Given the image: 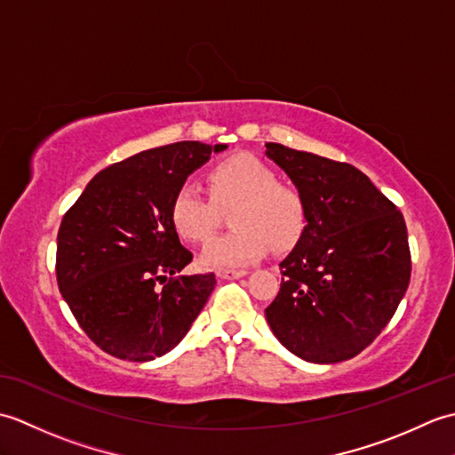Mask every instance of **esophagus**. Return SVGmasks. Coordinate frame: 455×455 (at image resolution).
Listing matches in <instances>:
<instances>
[{
	"label": "esophagus",
	"mask_w": 455,
	"mask_h": 455,
	"mask_svg": "<svg viewBox=\"0 0 455 455\" xmlns=\"http://www.w3.org/2000/svg\"><path fill=\"white\" fill-rule=\"evenodd\" d=\"M248 272L246 269H219L217 275L220 279H238V277H244Z\"/></svg>",
	"instance_id": "obj_1"
}]
</instances>
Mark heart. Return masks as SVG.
Returning <instances> with one entry per match:
<instances>
[{
    "instance_id": "obj_1",
    "label": "heart",
    "mask_w": 455,
    "mask_h": 455,
    "mask_svg": "<svg viewBox=\"0 0 455 455\" xmlns=\"http://www.w3.org/2000/svg\"><path fill=\"white\" fill-rule=\"evenodd\" d=\"M207 193L183 183L170 201V220L188 243H205L215 233L219 207L236 205L230 212L235 230L212 238L201 254L207 267H243L264 258L272 246L279 252L293 248L307 227L301 193L277 183L275 172L248 152L212 164Z\"/></svg>"
}]
</instances>
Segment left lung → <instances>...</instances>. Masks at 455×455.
I'll list each match as a JSON object with an SVG mask.
<instances>
[{
  "label": "left lung",
  "mask_w": 455,
  "mask_h": 455,
  "mask_svg": "<svg viewBox=\"0 0 455 455\" xmlns=\"http://www.w3.org/2000/svg\"><path fill=\"white\" fill-rule=\"evenodd\" d=\"M266 156L291 178L307 209L305 233L279 264L267 324L307 362L350 360L387 326L409 287L403 212L350 164L275 142Z\"/></svg>",
  "instance_id": "1"
}]
</instances>
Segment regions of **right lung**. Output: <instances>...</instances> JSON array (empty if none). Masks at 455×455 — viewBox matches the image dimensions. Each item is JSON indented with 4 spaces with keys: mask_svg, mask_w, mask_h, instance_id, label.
I'll list each match as a JSON object with an SVG mask.
<instances>
[{
    "mask_svg": "<svg viewBox=\"0 0 455 455\" xmlns=\"http://www.w3.org/2000/svg\"><path fill=\"white\" fill-rule=\"evenodd\" d=\"M227 144L183 140L101 170L68 209L56 238V279L90 340L119 360L173 350L205 307L215 274L178 275L193 254L170 220L189 173Z\"/></svg>",
    "mask_w": 455,
    "mask_h": 455,
    "instance_id": "add662e5",
    "label": "right lung"
}]
</instances>
